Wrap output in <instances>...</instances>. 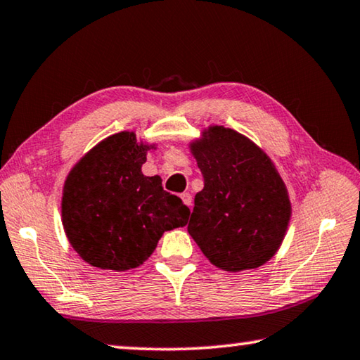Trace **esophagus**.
I'll return each mask as SVG.
<instances>
[{
    "instance_id": "1",
    "label": "esophagus",
    "mask_w": 360,
    "mask_h": 360,
    "mask_svg": "<svg viewBox=\"0 0 360 360\" xmlns=\"http://www.w3.org/2000/svg\"><path fill=\"white\" fill-rule=\"evenodd\" d=\"M181 198H182V202H184V205L192 206V195L191 193H188V192L181 193Z\"/></svg>"
}]
</instances>
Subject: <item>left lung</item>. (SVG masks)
I'll return each mask as SVG.
<instances>
[{
  "instance_id": "1",
  "label": "left lung",
  "mask_w": 360,
  "mask_h": 360,
  "mask_svg": "<svg viewBox=\"0 0 360 360\" xmlns=\"http://www.w3.org/2000/svg\"><path fill=\"white\" fill-rule=\"evenodd\" d=\"M205 187L195 195L188 233L212 265L254 270L281 246L290 221L285 184L264 150L241 133L212 125L191 144Z\"/></svg>"
}]
</instances>
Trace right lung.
Here are the masks:
<instances>
[{"label":"right lung","instance_id":"right-lung-1","mask_svg":"<svg viewBox=\"0 0 360 360\" xmlns=\"http://www.w3.org/2000/svg\"><path fill=\"white\" fill-rule=\"evenodd\" d=\"M150 148L133 131L115 133L90 149L65 181V233L92 266L136 268L150 257L163 231L188 221L191 210L163 191L160 176L143 174Z\"/></svg>","mask_w":360,"mask_h":360}]
</instances>
